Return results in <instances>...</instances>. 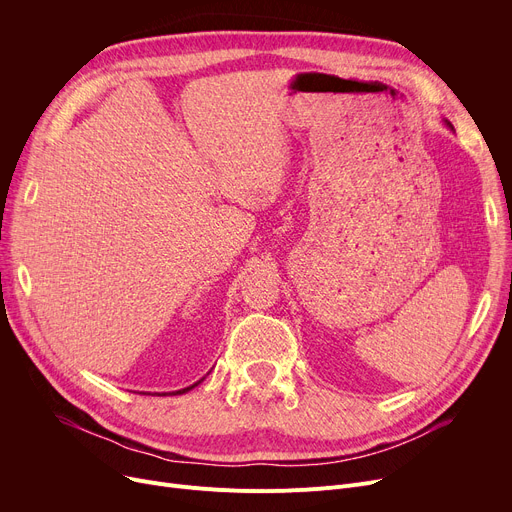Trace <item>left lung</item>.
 Returning <instances> with one entry per match:
<instances>
[{
	"instance_id": "8db88e82",
	"label": "left lung",
	"mask_w": 512,
	"mask_h": 512,
	"mask_svg": "<svg viewBox=\"0 0 512 512\" xmlns=\"http://www.w3.org/2000/svg\"><path fill=\"white\" fill-rule=\"evenodd\" d=\"M444 124H446V126H448V128H450V130H454V128H452V124H450V122H448V120H444Z\"/></svg>"
}]
</instances>
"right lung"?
<instances>
[{
    "mask_svg": "<svg viewBox=\"0 0 512 512\" xmlns=\"http://www.w3.org/2000/svg\"><path fill=\"white\" fill-rule=\"evenodd\" d=\"M201 382H203V380H199L197 384H201ZM197 384H193V386H188V388H182V390H176V392H172V394H184V392H188V390H193V388H195ZM143 394H145V392H143ZM164 394H166V392H164Z\"/></svg>",
    "mask_w": 512,
    "mask_h": 512,
    "instance_id": "add662e5",
    "label": "right lung"
}]
</instances>
